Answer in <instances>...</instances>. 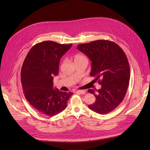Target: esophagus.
I'll return each mask as SVG.
<instances>
[{
  "label": "esophagus",
  "instance_id": "34e87169",
  "mask_svg": "<svg viewBox=\"0 0 150 150\" xmlns=\"http://www.w3.org/2000/svg\"><path fill=\"white\" fill-rule=\"evenodd\" d=\"M76 93H79L80 94H84L85 93V90H77V91H76Z\"/></svg>",
  "mask_w": 150,
  "mask_h": 150
}]
</instances>
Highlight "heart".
<instances>
[{
    "mask_svg": "<svg viewBox=\"0 0 150 150\" xmlns=\"http://www.w3.org/2000/svg\"><path fill=\"white\" fill-rule=\"evenodd\" d=\"M85 59V57L83 55H82L81 54L78 53V54H76L74 56V62L76 61V60H80V59Z\"/></svg>",
    "mask_w": 150,
    "mask_h": 150,
    "instance_id": "b5f03b06",
    "label": "heart"
}]
</instances>
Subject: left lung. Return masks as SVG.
Segmentation results:
<instances>
[{"label": "left lung", "instance_id": "left-lung-1", "mask_svg": "<svg viewBox=\"0 0 150 150\" xmlns=\"http://www.w3.org/2000/svg\"><path fill=\"white\" fill-rule=\"evenodd\" d=\"M77 49L92 62L90 75L101 85L88 90L96 97L88 108L101 115L112 112L123 101L130 79V67L123 50L115 42L99 40L80 44Z\"/></svg>", "mask_w": 150, "mask_h": 150}]
</instances>
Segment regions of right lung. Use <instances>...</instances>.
<instances>
[{
    "label": "right lung",
    "mask_w": 150,
    "mask_h": 150,
    "mask_svg": "<svg viewBox=\"0 0 150 150\" xmlns=\"http://www.w3.org/2000/svg\"><path fill=\"white\" fill-rule=\"evenodd\" d=\"M72 45L42 41L28 52L23 64L21 80L26 100L36 110L54 116L65 109L72 92L53 88V76L57 75L60 58Z\"/></svg>",
    "instance_id": "add662e5"
}]
</instances>
